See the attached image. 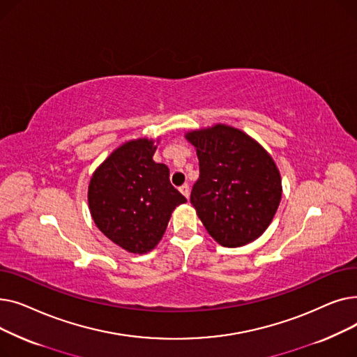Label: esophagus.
Wrapping results in <instances>:
<instances>
[{
    "instance_id": "34e87169",
    "label": "esophagus",
    "mask_w": 357,
    "mask_h": 357,
    "mask_svg": "<svg viewBox=\"0 0 357 357\" xmlns=\"http://www.w3.org/2000/svg\"><path fill=\"white\" fill-rule=\"evenodd\" d=\"M179 191H181V194L185 198H188L190 197V186H188V183H183L182 186H179Z\"/></svg>"
}]
</instances>
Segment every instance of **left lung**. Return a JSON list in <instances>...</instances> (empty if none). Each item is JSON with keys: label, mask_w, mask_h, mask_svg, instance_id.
Listing matches in <instances>:
<instances>
[{"label": "left lung", "mask_w": 357, "mask_h": 357, "mask_svg": "<svg viewBox=\"0 0 357 357\" xmlns=\"http://www.w3.org/2000/svg\"><path fill=\"white\" fill-rule=\"evenodd\" d=\"M197 150L199 178L191 204L205 230L224 248L259 238L282 198V178L266 149L245 131L227 126L185 133Z\"/></svg>", "instance_id": "obj_1"}]
</instances>
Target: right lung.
Masks as SVG:
<instances>
[{"label": "right lung", "mask_w": 357, "mask_h": 357, "mask_svg": "<svg viewBox=\"0 0 357 357\" xmlns=\"http://www.w3.org/2000/svg\"><path fill=\"white\" fill-rule=\"evenodd\" d=\"M160 139L123 143L96 169L88 185L93 222L128 253H147L162 240L167 222L186 198L169 182V169L153 155Z\"/></svg>", "instance_id": "add662e5"}]
</instances>
